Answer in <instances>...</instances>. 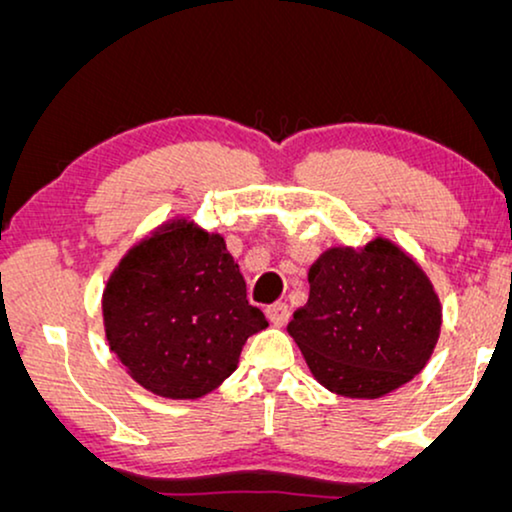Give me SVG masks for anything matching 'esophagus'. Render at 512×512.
I'll return each instance as SVG.
<instances>
[{
	"instance_id": "34e87169",
	"label": "esophagus",
	"mask_w": 512,
	"mask_h": 512,
	"mask_svg": "<svg viewBox=\"0 0 512 512\" xmlns=\"http://www.w3.org/2000/svg\"><path fill=\"white\" fill-rule=\"evenodd\" d=\"M265 314H268V319L275 326H284L286 321L291 319V307L286 303H275V305H270L268 310H265Z\"/></svg>"
}]
</instances>
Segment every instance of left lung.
Returning a JSON list of instances; mask_svg holds the SVG:
<instances>
[{"label": "left lung", "mask_w": 512, "mask_h": 512, "mask_svg": "<svg viewBox=\"0 0 512 512\" xmlns=\"http://www.w3.org/2000/svg\"><path fill=\"white\" fill-rule=\"evenodd\" d=\"M310 298L289 333L333 394L380 398L426 366L440 335V300L422 268L389 240L335 247L310 268Z\"/></svg>", "instance_id": "1"}]
</instances>
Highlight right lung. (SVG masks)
<instances>
[{"instance_id":"right-lung-1","label":"right lung","mask_w":512,"mask_h":512,"mask_svg":"<svg viewBox=\"0 0 512 512\" xmlns=\"http://www.w3.org/2000/svg\"><path fill=\"white\" fill-rule=\"evenodd\" d=\"M104 331L130 377L165 398H200L233 375L268 326L221 235L174 221L132 247L102 298Z\"/></svg>"}]
</instances>
